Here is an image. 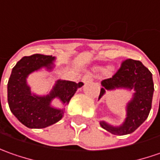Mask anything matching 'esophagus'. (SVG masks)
Here are the masks:
<instances>
[{
	"label": "esophagus",
	"mask_w": 160,
	"mask_h": 160,
	"mask_svg": "<svg viewBox=\"0 0 160 160\" xmlns=\"http://www.w3.org/2000/svg\"><path fill=\"white\" fill-rule=\"evenodd\" d=\"M82 81H83L84 83H89V82H91V81H92V75H90V74L85 75V76L82 78Z\"/></svg>",
	"instance_id": "esophagus-1"
}]
</instances>
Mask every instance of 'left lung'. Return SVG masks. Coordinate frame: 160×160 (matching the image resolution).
<instances>
[{"label": "left lung", "mask_w": 160, "mask_h": 160, "mask_svg": "<svg viewBox=\"0 0 160 160\" xmlns=\"http://www.w3.org/2000/svg\"><path fill=\"white\" fill-rule=\"evenodd\" d=\"M102 88L99 100L106 91L124 89L133 90L132 99L126 107V116L120 126H112L105 121H100L103 129L115 135H125L134 132L147 119L151 108L154 83L152 74L139 60L128 58L113 77L102 81Z\"/></svg>", "instance_id": "8db88e82"}]
</instances>
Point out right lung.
I'll return each instance as SVG.
<instances>
[{
  "label": "right lung",
  "instance_id": "add662e5",
  "mask_svg": "<svg viewBox=\"0 0 160 160\" xmlns=\"http://www.w3.org/2000/svg\"><path fill=\"white\" fill-rule=\"evenodd\" d=\"M56 58L52 56L34 54L23 58L12 68L8 82V103L10 111L18 120L28 128H45L58 122L63 118L65 108L52 105L54 99L68 105L82 82L58 79L52 89L45 95H38L31 92L28 77L34 72L45 68L53 70Z\"/></svg>",
  "mask_w": 160,
  "mask_h": 160
}]
</instances>
